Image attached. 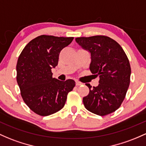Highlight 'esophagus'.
Instances as JSON below:
<instances>
[{
	"instance_id": "esophagus-1",
	"label": "esophagus",
	"mask_w": 146,
	"mask_h": 146,
	"mask_svg": "<svg viewBox=\"0 0 146 146\" xmlns=\"http://www.w3.org/2000/svg\"><path fill=\"white\" fill-rule=\"evenodd\" d=\"M76 86H80V85H82V83L80 82H79V81H76Z\"/></svg>"
}]
</instances>
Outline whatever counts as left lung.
I'll use <instances>...</instances> for the list:
<instances>
[{"label":"left lung","instance_id":"8db88e82","mask_svg":"<svg viewBox=\"0 0 146 146\" xmlns=\"http://www.w3.org/2000/svg\"><path fill=\"white\" fill-rule=\"evenodd\" d=\"M82 48L91 53L89 69L99 77V84L91 88L83 98L87 110L99 116H105L119 108L125 97L130 82L131 68L125 52L115 40L103 35L78 37Z\"/></svg>","mask_w":146,"mask_h":146}]
</instances>
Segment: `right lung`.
I'll return each mask as SVG.
<instances>
[{"label": "right lung", "mask_w": 146, "mask_h": 146, "mask_svg": "<svg viewBox=\"0 0 146 146\" xmlns=\"http://www.w3.org/2000/svg\"><path fill=\"white\" fill-rule=\"evenodd\" d=\"M73 37L41 35L30 41L19 55L17 81L21 95L29 108L42 116L60 111L64 106L68 92L76 82L52 78L51 69L58 64L62 49Z\"/></svg>", "instance_id": "right-lung-1"}]
</instances>
